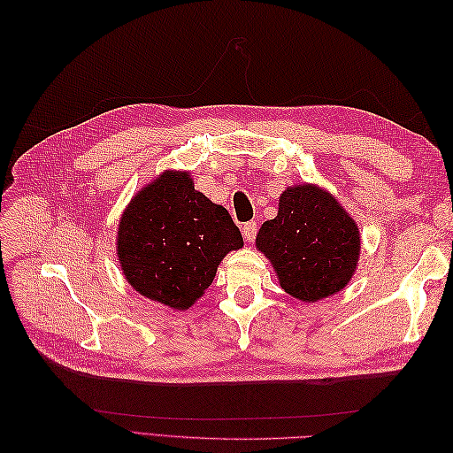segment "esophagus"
<instances>
[{
  "label": "esophagus",
  "instance_id": "1",
  "mask_svg": "<svg viewBox=\"0 0 453 453\" xmlns=\"http://www.w3.org/2000/svg\"><path fill=\"white\" fill-rule=\"evenodd\" d=\"M243 237L247 239V242H255V237H257V221H247V224L243 226Z\"/></svg>",
  "mask_w": 453,
  "mask_h": 453
}]
</instances>
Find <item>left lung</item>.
Here are the masks:
<instances>
[{
    "label": "left lung",
    "mask_w": 453,
    "mask_h": 453,
    "mask_svg": "<svg viewBox=\"0 0 453 453\" xmlns=\"http://www.w3.org/2000/svg\"><path fill=\"white\" fill-rule=\"evenodd\" d=\"M339 202L315 187H292L274 219L263 224L257 247L271 258L284 290L317 302L342 290L354 274L360 237Z\"/></svg>",
    "instance_id": "8db88e82"
}]
</instances>
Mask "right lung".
I'll return each mask as SVG.
<instances>
[{"label":"right lung","mask_w":453,"mask_h":453,"mask_svg":"<svg viewBox=\"0 0 453 453\" xmlns=\"http://www.w3.org/2000/svg\"><path fill=\"white\" fill-rule=\"evenodd\" d=\"M119 261L134 290L173 310L204 294L226 253L243 237L224 206L195 190L185 173H163L124 211Z\"/></svg>","instance_id":"add662e5"}]
</instances>
